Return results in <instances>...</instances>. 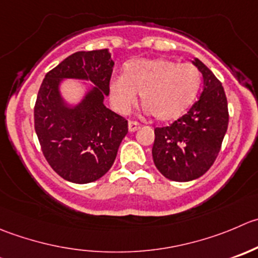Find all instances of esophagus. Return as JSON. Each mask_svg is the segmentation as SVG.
<instances>
[{
  "label": "esophagus",
  "instance_id": "obj_1",
  "mask_svg": "<svg viewBox=\"0 0 258 258\" xmlns=\"http://www.w3.org/2000/svg\"><path fill=\"white\" fill-rule=\"evenodd\" d=\"M139 128H140L139 122H136V121H130L128 122V131L130 132H135V131H137Z\"/></svg>",
  "mask_w": 258,
  "mask_h": 258
}]
</instances>
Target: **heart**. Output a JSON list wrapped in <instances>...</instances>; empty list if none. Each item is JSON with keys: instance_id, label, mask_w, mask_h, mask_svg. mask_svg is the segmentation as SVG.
<instances>
[{"instance_id": "heart-1", "label": "heart", "mask_w": 258, "mask_h": 258, "mask_svg": "<svg viewBox=\"0 0 258 258\" xmlns=\"http://www.w3.org/2000/svg\"><path fill=\"white\" fill-rule=\"evenodd\" d=\"M201 84V72L191 64L137 59L124 66L123 77L109 81L108 96L114 111L127 114L140 94L147 113H152L157 121H172L191 106Z\"/></svg>"}]
</instances>
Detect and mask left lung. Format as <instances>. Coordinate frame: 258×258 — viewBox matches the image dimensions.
Returning <instances> with one entry per match:
<instances>
[{"label": "left lung", "mask_w": 258, "mask_h": 258, "mask_svg": "<svg viewBox=\"0 0 258 258\" xmlns=\"http://www.w3.org/2000/svg\"><path fill=\"white\" fill-rule=\"evenodd\" d=\"M191 62L202 73L201 97L174 123L155 128V166L174 181H190L206 174L218 156L228 127V104L222 83L201 60L194 57Z\"/></svg>", "instance_id": "obj_1"}]
</instances>
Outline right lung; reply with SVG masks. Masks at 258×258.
Returning <instances> with one entry per match:
<instances>
[{"instance_id":"right-lung-1","label":"right lung","mask_w":258,"mask_h":258,"mask_svg":"<svg viewBox=\"0 0 258 258\" xmlns=\"http://www.w3.org/2000/svg\"><path fill=\"white\" fill-rule=\"evenodd\" d=\"M114 62L108 49L77 51L45 76L34 109L42 154L56 174L76 184L103 176L127 135V121L104 106ZM84 82L78 102L67 101L62 83Z\"/></svg>"}]
</instances>
